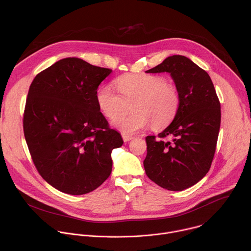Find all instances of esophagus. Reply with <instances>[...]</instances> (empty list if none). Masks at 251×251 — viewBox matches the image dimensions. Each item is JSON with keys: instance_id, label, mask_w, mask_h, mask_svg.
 Masks as SVG:
<instances>
[{"instance_id": "obj_1", "label": "esophagus", "mask_w": 251, "mask_h": 251, "mask_svg": "<svg viewBox=\"0 0 251 251\" xmlns=\"http://www.w3.org/2000/svg\"><path fill=\"white\" fill-rule=\"evenodd\" d=\"M122 136H123V139H124V141H125V142H128V141H130L131 139H133V136H131V135L123 134Z\"/></svg>"}]
</instances>
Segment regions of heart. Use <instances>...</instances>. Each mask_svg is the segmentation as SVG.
Instances as JSON below:
<instances>
[{"label":"heart","mask_w":251,"mask_h":251,"mask_svg":"<svg viewBox=\"0 0 251 251\" xmlns=\"http://www.w3.org/2000/svg\"><path fill=\"white\" fill-rule=\"evenodd\" d=\"M119 94L108 86L98 90L99 107L113 120L130 106L134 112L113 121V126L126 134L143 130L150 123L152 127L167 126L176 116L179 106L177 86L157 74H126L115 81Z\"/></svg>","instance_id":"obj_1"}]
</instances>
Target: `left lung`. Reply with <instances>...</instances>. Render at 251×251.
<instances>
[{
    "mask_svg": "<svg viewBox=\"0 0 251 251\" xmlns=\"http://www.w3.org/2000/svg\"><path fill=\"white\" fill-rule=\"evenodd\" d=\"M146 72L171 74L179 90V106L173 122L157 137H146L144 168L159 186L183 190L203 179L211 168L220 127V102L210 75L184 56H170Z\"/></svg>",
    "mask_w": 251,
    "mask_h": 251,
    "instance_id": "obj_1",
    "label": "left lung"
}]
</instances>
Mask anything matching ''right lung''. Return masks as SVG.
Returning <instances> with one entry per match:
<instances>
[{
    "instance_id": "1",
    "label": "right lung",
    "mask_w": 251,
    "mask_h": 251,
    "mask_svg": "<svg viewBox=\"0 0 251 251\" xmlns=\"http://www.w3.org/2000/svg\"><path fill=\"white\" fill-rule=\"evenodd\" d=\"M112 70L66 58L36 74L23 115V129L39 175L56 189L89 193L111 174L113 149L124 141L97 101Z\"/></svg>"
}]
</instances>
